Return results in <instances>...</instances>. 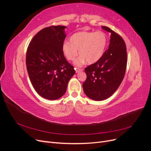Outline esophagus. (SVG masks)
<instances>
[{"label": "esophagus", "instance_id": "1", "mask_svg": "<svg viewBox=\"0 0 151 151\" xmlns=\"http://www.w3.org/2000/svg\"><path fill=\"white\" fill-rule=\"evenodd\" d=\"M75 70L76 73H79L81 71H83V69H81V68H75Z\"/></svg>", "mask_w": 151, "mask_h": 151}]
</instances>
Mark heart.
<instances>
[{
    "mask_svg": "<svg viewBox=\"0 0 151 151\" xmlns=\"http://www.w3.org/2000/svg\"><path fill=\"white\" fill-rule=\"evenodd\" d=\"M107 38L102 31H80L72 35L69 42L62 45V51L68 60H74L79 50L80 57L74 62L77 66L83 65L87 61L93 63L103 56L106 48Z\"/></svg>",
    "mask_w": 151,
    "mask_h": 151,
    "instance_id": "heart-1",
    "label": "heart"
}]
</instances>
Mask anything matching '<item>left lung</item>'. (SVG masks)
I'll list each match as a JSON object with an SVG mask.
<instances>
[{
	"instance_id": "1",
	"label": "left lung",
	"mask_w": 151,
	"mask_h": 151,
	"mask_svg": "<svg viewBox=\"0 0 151 151\" xmlns=\"http://www.w3.org/2000/svg\"><path fill=\"white\" fill-rule=\"evenodd\" d=\"M102 28L111 33L108 49L98 61L87 67V78L83 87L85 94L95 101H102L111 96L124 78L127 55L123 38L106 26Z\"/></svg>"
}]
</instances>
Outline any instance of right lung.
Listing matches in <instances>:
<instances>
[{"mask_svg":"<svg viewBox=\"0 0 151 151\" xmlns=\"http://www.w3.org/2000/svg\"><path fill=\"white\" fill-rule=\"evenodd\" d=\"M66 26H52L36 34L26 52V67L31 83L41 96L57 99L65 94L75 70L62 51Z\"/></svg>","mask_w":151,"mask_h":151,"instance_id":"right-lung-1","label":"right lung"}]
</instances>
